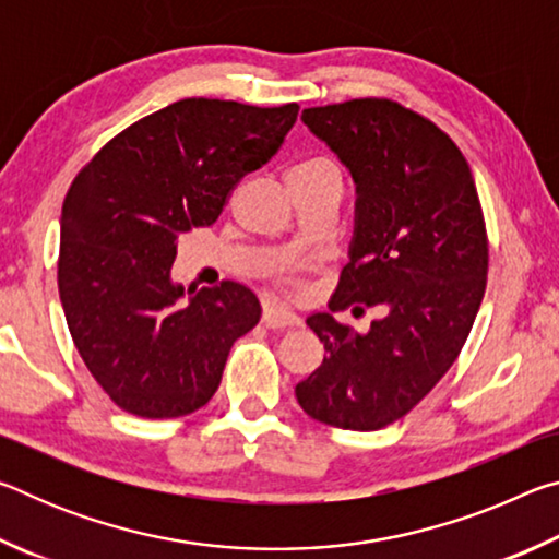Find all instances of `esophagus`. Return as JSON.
<instances>
[{
  "label": "esophagus",
  "mask_w": 559,
  "mask_h": 559,
  "mask_svg": "<svg viewBox=\"0 0 559 559\" xmlns=\"http://www.w3.org/2000/svg\"><path fill=\"white\" fill-rule=\"evenodd\" d=\"M261 323L266 325V328H271V330H276V328H293V325H298L300 320H298V316H293L290 310L281 308V306H273V302H266V306H263Z\"/></svg>",
  "instance_id": "obj_1"
}]
</instances>
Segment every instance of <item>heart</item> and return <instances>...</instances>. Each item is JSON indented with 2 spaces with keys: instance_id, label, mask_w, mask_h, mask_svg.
I'll list each match as a JSON object with an SVG mask.
<instances>
[{
  "instance_id": "obj_1",
  "label": "heart",
  "mask_w": 559,
  "mask_h": 559,
  "mask_svg": "<svg viewBox=\"0 0 559 559\" xmlns=\"http://www.w3.org/2000/svg\"><path fill=\"white\" fill-rule=\"evenodd\" d=\"M302 173H337V167L330 163V159L316 157V159H306L290 169V175H302ZM293 290H300L298 283H293Z\"/></svg>"
}]
</instances>
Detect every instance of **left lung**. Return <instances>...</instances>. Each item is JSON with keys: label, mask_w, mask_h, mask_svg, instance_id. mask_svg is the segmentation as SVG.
I'll return each instance as SVG.
<instances>
[{"label": "left lung", "mask_w": 559, "mask_h": 559, "mask_svg": "<svg viewBox=\"0 0 559 559\" xmlns=\"http://www.w3.org/2000/svg\"><path fill=\"white\" fill-rule=\"evenodd\" d=\"M300 118L357 185L355 239L330 308L386 313L365 335L310 316L328 357L296 396L328 427L374 431L409 414L466 343L488 281L484 210L456 143L402 103L353 98Z\"/></svg>", "instance_id": "obj_1"}]
</instances>
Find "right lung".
Here are the masks:
<instances>
[{"mask_svg": "<svg viewBox=\"0 0 559 559\" xmlns=\"http://www.w3.org/2000/svg\"><path fill=\"white\" fill-rule=\"evenodd\" d=\"M298 103L185 98L108 140L61 210L59 296L73 345L103 392L143 419L192 414L219 390L231 345L261 318L236 281H169L177 239L210 226L231 189L278 153Z\"/></svg>", "mask_w": 559, "mask_h": 559, "instance_id": "obj_1", "label": "right lung"}]
</instances>
